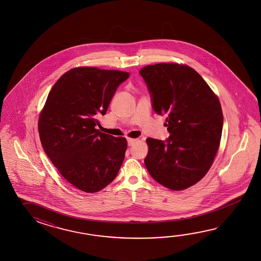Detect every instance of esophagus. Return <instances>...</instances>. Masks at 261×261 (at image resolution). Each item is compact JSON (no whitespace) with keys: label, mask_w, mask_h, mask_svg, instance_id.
Returning <instances> with one entry per match:
<instances>
[{"label":"esophagus","mask_w":261,"mask_h":261,"mask_svg":"<svg viewBox=\"0 0 261 261\" xmlns=\"http://www.w3.org/2000/svg\"><path fill=\"white\" fill-rule=\"evenodd\" d=\"M137 142V139H128V146H133V144Z\"/></svg>","instance_id":"1"}]
</instances>
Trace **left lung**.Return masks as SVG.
I'll list each match as a JSON object with an SVG mask.
<instances>
[{
  "label": "left lung",
  "instance_id": "obj_1",
  "mask_svg": "<svg viewBox=\"0 0 261 261\" xmlns=\"http://www.w3.org/2000/svg\"><path fill=\"white\" fill-rule=\"evenodd\" d=\"M152 108L166 115L169 138H147L144 164L152 178L167 189L183 190L209 171L220 144L221 105L194 69L175 63L142 68Z\"/></svg>",
  "mask_w": 261,
  "mask_h": 261
}]
</instances>
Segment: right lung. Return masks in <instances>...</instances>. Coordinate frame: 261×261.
<instances>
[{
  "instance_id": "1",
  "label": "right lung",
  "mask_w": 261,
  "mask_h": 261,
  "mask_svg": "<svg viewBox=\"0 0 261 261\" xmlns=\"http://www.w3.org/2000/svg\"><path fill=\"white\" fill-rule=\"evenodd\" d=\"M128 72L79 67L65 72L45 101L38 122L45 154L61 175L78 189L95 193L117 177L127 141L100 133L117 88Z\"/></svg>"
}]
</instances>
